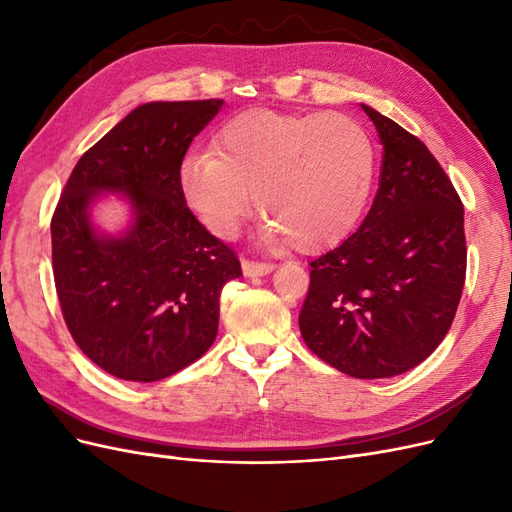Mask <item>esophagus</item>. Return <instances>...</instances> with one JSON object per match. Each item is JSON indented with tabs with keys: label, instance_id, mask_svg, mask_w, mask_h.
<instances>
[{
	"label": "esophagus",
	"instance_id": "1",
	"mask_svg": "<svg viewBox=\"0 0 512 512\" xmlns=\"http://www.w3.org/2000/svg\"><path fill=\"white\" fill-rule=\"evenodd\" d=\"M241 267H243L245 277H258V275H267L273 271L271 262H258V260H250V258H243Z\"/></svg>",
	"mask_w": 512,
	"mask_h": 512
}]
</instances>
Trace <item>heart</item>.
Masks as SVG:
<instances>
[{"label":"heart","instance_id":"1","mask_svg":"<svg viewBox=\"0 0 512 512\" xmlns=\"http://www.w3.org/2000/svg\"><path fill=\"white\" fill-rule=\"evenodd\" d=\"M376 153L346 115L250 108L220 123L211 149L179 166L185 205L220 239L237 237L254 205L262 241L314 254L344 241L374 183Z\"/></svg>","mask_w":512,"mask_h":512}]
</instances>
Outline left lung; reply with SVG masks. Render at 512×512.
<instances>
[{"label": "left lung", "mask_w": 512, "mask_h": 512, "mask_svg": "<svg viewBox=\"0 0 512 512\" xmlns=\"http://www.w3.org/2000/svg\"><path fill=\"white\" fill-rule=\"evenodd\" d=\"M382 143L378 194L361 228L309 262L299 314L307 348L352 378L423 363L451 329L466 282L463 205L425 143L371 106Z\"/></svg>", "instance_id": "8db88e82"}]
</instances>
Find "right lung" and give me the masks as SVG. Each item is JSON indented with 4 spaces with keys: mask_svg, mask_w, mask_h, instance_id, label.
I'll list each match as a JSON object with an SVG mask.
<instances>
[{
    "mask_svg": "<svg viewBox=\"0 0 512 512\" xmlns=\"http://www.w3.org/2000/svg\"><path fill=\"white\" fill-rule=\"evenodd\" d=\"M224 100L134 108L76 162L51 220L53 277L66 327L91 361L132 382H156L198 361L218 335L220 292L241 275L226 243L179 190L185 151ZM126 193L135 224L98 236L88 205Z\"/></svg>",
    "mask_w": 512,
    "mask_h": 512,
    "instance_id": "obj_1",
    "label": "right lung"
}]
</instances>
